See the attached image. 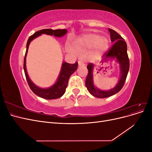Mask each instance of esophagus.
<instances>
[{"mask_svg":"<svg viewBox=\"0 0 152 152\" xmlns=\"http://www.w3.org/2000/svg\"><path fill=\"white\" fill-rule=\"evenodd\" d=\"M78 64H79V66H84L85 65V64L82 62V61H78Z\"/></svg>","mask_w":152,"mask_h":152,"instance_id":"esophagus-1","label":"esophagus"}]
</instances>
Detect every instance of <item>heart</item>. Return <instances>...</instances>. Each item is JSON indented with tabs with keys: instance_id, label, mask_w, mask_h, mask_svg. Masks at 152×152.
<instances>
[{
	"instance_id": "1",
	"label": "heart",
	"mask_w": 152,
	"mask_h": 152,
	"mask_svg": "<svg viewBox=\"0 0 152 152\" xmlns=\"http://www.w3.org/2000/svg\"><path fill=\"white\" fill-rule=\"evenodd\" d=\"M109 40L106 37L98 34L89 33L82 35L75 39L72 43V48H68V51L75 53L91 48L95 56H100L108 49Z\"/></svg>"
}]
</instances>
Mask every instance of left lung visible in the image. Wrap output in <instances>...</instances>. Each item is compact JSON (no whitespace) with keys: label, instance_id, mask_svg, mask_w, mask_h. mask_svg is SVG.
Masks as SVG:
<instances>
[{"label":"left lung","instance_id":"left-lung-1","mask_svg":"<svg viewBox=\"0 0 152 152\" xmlns=\"http://www.w3.org/2000/svg\"><path fill=\"white\" fill-rule=\"evenodd\" d=\"M110 34L111 42L113 43L112 48L103 55L102 61H107L108 59H116L117 62L119 64L121 77L119 78L118 84L113 88L103 91L96 87L93 80V63H89L87 68L88 69V75L86 80V86L90 94L94 97L99 98H104L109 97L120 91L125 83L127 73L129 70V60L127 53V44L122 37L117 32L112 29H108ZM103 63V61H102Z\"/></svg>","mask_w":152,"mask_h":152}]
</instances>
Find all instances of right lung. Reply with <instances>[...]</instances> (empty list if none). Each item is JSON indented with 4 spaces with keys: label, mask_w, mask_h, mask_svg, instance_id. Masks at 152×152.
<instances>
[{
    "label": "right lung",
    "mask_w": 152,
    "mask_h": 152,
    "mask_svg": "<svg viewBox=\"0 0 152 152\" xmlns=\"http://www.w3.org/2000/svg\"><path fill=\"white\" fill-rule=\"evenodd\" d=\"M67 33V30H52V29H43L31 35L26 44V50L25 56L24 58L23 68L25 71V74L28 84L30 87L31 90L34 92L36 95L39 96V97L42 98L46 99H53L61 98V96L65 94L66 91V88L68 86V82L70 77L74 73L77 69L78 63L76 62L74 64H70L66 62H63L60 73L56 82H55L52 86L48 88H41V87L36 86L33 82H32L29 78L28 73L26 72V57L28 53V49L30 42L34 39L42 34H46L49 35H54L56 37H61Z\"/></svg>",
    "instance_id": "right-lung-1"
}]
</instances>
